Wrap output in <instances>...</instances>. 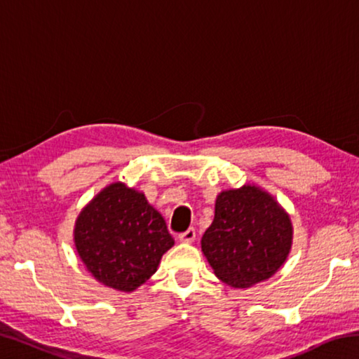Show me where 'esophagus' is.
Instances as JSON below:
<instances>
[{
	"instance_id": "1",
	"label": "esophagus",
	"mask_w": 359,
	"mask_h": 359,
	"mask_svg": "<svg viewBox=\"0 0 359 359\" xmlns=\"http://www.w3.org/2000/svg\"><path fill=\"white\" fill-rule=\"evenodd\" d=\"M194 238H196V231H194L193 228H188L185 233H180L179 234V239L182 242H187V244H190V242H193Z\"/></svg>"
}]
</instances>
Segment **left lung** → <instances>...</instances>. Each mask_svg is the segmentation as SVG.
Returning <instances> with one entry per match:
<instances>
[{
	"instance_id": "obj_1",
	"label": "left lung",
	"mask_w": 359,
	"mask_h": 359,
	"mask_svg": "<svg viewBox=\"0 0 359 359\" xmlns=\"http://www.w3.org/2000/svg\"><path fill=\"white\" fill-rule=\"evenodd\" d=\"M291 241L293 226L280 204L259 187L244 185L218 194L201 248L222 282L248 288L280 269Z\"/></svg>"
}]
</instances>
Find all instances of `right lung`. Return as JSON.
<instances>
[{"label":"right lung","instance_id":"1","mask_svg":"<svg viewBox=\"0 0 359 359\" xmlns=\"http://www.w3.org/2000/svg\"><path fill=\"white\" fill-rule=\"evenodd\" d=\"M74 244L96 280L130 293L155 274L174 239L144 193L115 182L79 214Z\"/></svg>","mask_w":359,"mask_h":359}]
</instances>
